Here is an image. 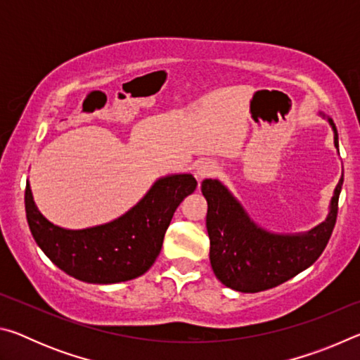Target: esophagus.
<instances>
[{"instance_id": "1", "label": "esophagus", "mask_w": 360, "mask_h": 360, "mask_svg": "<svg viewBox=\"0 0 360 360\" xmlns=\"http://www.w3.org/2000/svg\"><path fill=\"white\" fill-rule=\"evenodd\" d=\"M219 173V167L216 162L212 160H205L197 167V178L198 181H203L206 178H212Z\"/></svg>"}]
</instances>
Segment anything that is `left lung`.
<instances>
[{"label": "left lung", "mask_w": 360, "mask_h": 360, "mask_svg": "<svg viewBox=\"0 0 360 360\" xmlns=\"http://www.w3.org/2000/svg\"><path fill=\"white\" fill-rule=\"evenodd\" d=\"M322 117L326 114L319 112ZM338 149V133L327 117ZM341 176L328 206L327 219L304 233H271L259 227L233 195L217 179H205L202 192L208 202L206 229L210 260L216 278L227 288L248 292L266 290L307 270L324 251L337 222Z\"/></svg>", "instance_id": "left-lung-1"}]
</instances>
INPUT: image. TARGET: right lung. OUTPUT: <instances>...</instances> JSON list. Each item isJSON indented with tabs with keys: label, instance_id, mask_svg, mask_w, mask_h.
I'll use <instances>...</instances> for the list:
<instances>
[{
	"label": "right lung",
	"instance_id": "1",
	"mask_svg": "<svg viewBox=\"0 0 360 360\" xmlns=\"http://www.w3.org/2000/svg\"><path fill=\"white\" fill-rule=\"evenodd\" d=\"M195 188L192 174H169L155 181L124 216L96 227L68 230L41 214L27 182V221L36 245L66 275L92 284L130 281L154 265L176 208Z\"/></svg>",
	"mask_w": 360,
	"mask_h": 360
}]
</instances>
